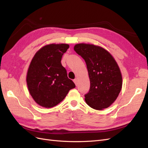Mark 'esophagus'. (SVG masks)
Wrapping results in <instances>:
<instances>
[{
    "instance_id": "esophagus-1",
    "label": "esophagus",
    "mask_w": 148,
    "mask_h": 148,
    "mask_svg": "<svg viewBox=\"0 0 148 148\" xmlns=\"http://www.w3.org/2000/svg\"><path fill=\"white\" fill-rule=\"evenodd\" d=\"M73 81H74V82L75 83V85L77 86V80L76 79H74V80H73Z\"/></svg>"
}]
</instances>
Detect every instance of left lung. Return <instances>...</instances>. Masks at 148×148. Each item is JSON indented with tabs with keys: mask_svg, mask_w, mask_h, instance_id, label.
I'll return each instance as SVG.
<instances>
[{
	"mask_svg": "<svg viewBox=\"0 0 148 148\" xmlns=\"http://www.w3.org/2000/svg\"><path fill=\"white\" fill-rule=\"evenodd\" d=\"M74 51L85 61L90 86L84 95L86 103L95 110H103L112 105L122 87L119 66L107 51L89 44H77Z\"/></svg>",
	"mask_w": 148,
	"mask_h": 148,
	"instance_id": "obj_1",
	"label": "left lung"
}]
</instances>
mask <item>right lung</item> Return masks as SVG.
Returning <instances> with one entry per match:
<instances>
[{"label": "right lung", "instance_id": "add662e5", "mask_svg": "<svg viewBox=\"0 0 148 148\" xmlns=\"http://www.w3.org/2000/svg\"><path fill=\"white\" fill-rule=\"evenodd\" d=\"M69 47L67 44L46 45L32 60L27 83L29 94L41 107L56 106L75 87L73 81L67 77L66 69L61 62L62 55Z\"/></svg>", "mask_w": 148, "mask_h": 148}]
</instances>
